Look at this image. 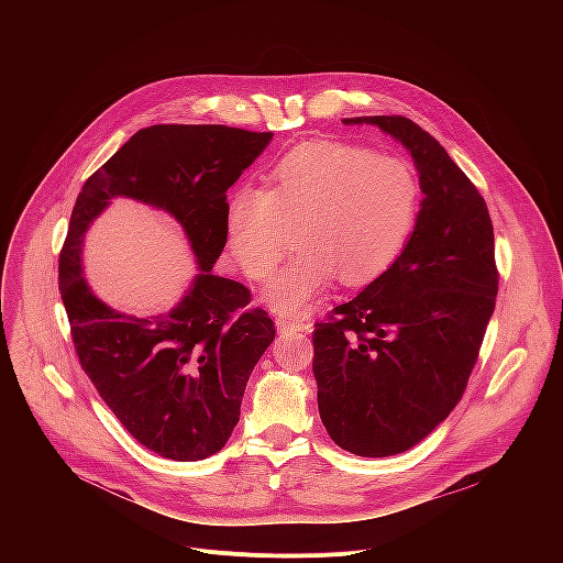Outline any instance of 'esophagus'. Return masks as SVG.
Here are the masks:
<instances>
[{
    "mask_svg": "<svg viewBox=\"0 0 563 563\" xmlns=\"http://www.w3.org/2000/svg\"><path fill=\"white\" fill-rule=\"evenodd\" d=\"M276 328L280 334H309L313 330V325L309 320H300V318H278Z\"/></svg>",
    "mask_w": 563,
    "mask_h": 563,
    "instance_id": "1",
    "label": "esophagus"
}]
</instances>
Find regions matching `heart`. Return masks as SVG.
Segmentation results:
<instances>
[{
    "instance_id": "b5f03b06",
    "label": "heart",
    "mask_w": 563,
    "mask_h": 563,
    "mask_svg": "<svg viewBox=\"0 0 563 563\" xmlns=\"http://www.w3.org/2000/svg\"><path fill=\"white\" fill-rule=\"evenodd\" d=\"M421 180L400 155L318 140L285 153L265 189H238L227 205V247L254 280L278 267L296 229L300 252L265 287L263 302L300 318L334 280L363 287L404 256L421 213Z\"/></svg>"
}]
</instances>
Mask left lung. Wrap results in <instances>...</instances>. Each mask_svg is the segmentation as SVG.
Here are the masks:
<instances>
[{
	"instance_id": "obj_1",
	"label": "left lung",
	"mask_w": 563,
	"mask_h": 563,
	"mask_svg": "<svg viewBox=\"0 0 563 563\" xmlns=\"http://www.w3.org/2000/svg\"><path fill=\"white\" fill-rule=\"evenodd\" d=\"M343 124H372L404 144L423 191L404 256L313 330L318 412L332 441L391 456L421 443L463 396L497 300L495 231L486 200L412 120Z\"/></svg>"
}]
</instances>
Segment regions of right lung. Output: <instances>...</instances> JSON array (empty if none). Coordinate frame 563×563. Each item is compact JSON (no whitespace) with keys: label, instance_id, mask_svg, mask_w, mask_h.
Listing matches in <instances>:
<instances>
[{"label":"right lung","instance_id":"add662e5","mask_svg":"<svg viewBox=\"0 0 563 563\" xmlns=\"http://www.w3.org/2000/svg\"><path fill=\"white\" fill-rule=\"evenodd\" d=\"M272 137L222 124L142 129L85 183L70 213L59 294L79 363L131 437L165 459L200 461L224 448L276 336L265 309H247L245 285L211 274L227 243V189ZM113 197L169 212L190 240L199 274L169 312H118L84 278V235Z\"/></svg>","mask_w":563,"mask_h":563}]
</instances>
